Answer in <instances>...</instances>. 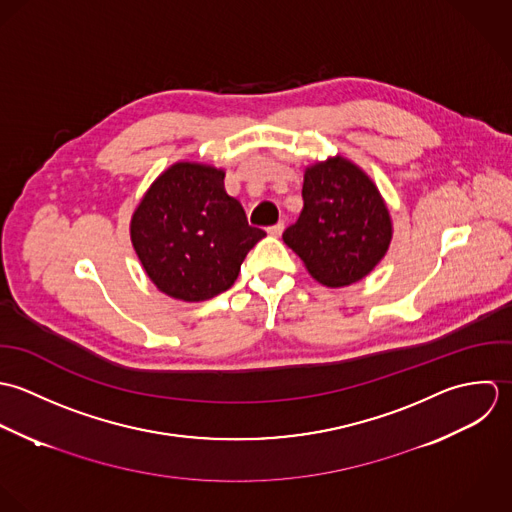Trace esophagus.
<instances>
[{"instance_id": "34e87169", "label": "esophagus", "mask_w": 512, "mask_h": 512, "mask_svg": "<svg viewBox=\"0 0 512 512\" xmlns=\"http://www.w3.org/2000/svg\"><path fill=\"white\" fill-rule=\"evenodd\" d=\"M283 229H285V223H283V221H279V223H275V225L267 227V233H269V235H273V237H279V235L283 233Z\"/></svg>"}]
</instances>
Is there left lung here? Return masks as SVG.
<instances>
[{
	"label": "left lung",
	"instance_id": "1",
	"mask_svg": "<svg viewBox=\"0 0 512 512\" xmlns=\"http://www.w3.org/2000/svg\"><path fill=\"white\" fill-rule=\"evenodd\" d=\"M305 207L283 241L326 287L364 279L392 241L390 211L374 182L352 162L330 158L305 172Z\"/></svg>",
	"mask_w": 512,
	"mask_h": 512
}]
</instances>
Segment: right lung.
<instances>
[{
	"mask_svg": "<svg viewBox=\"0 0 512 512\" xmlns=\"http://www.w3.org/2000/svg\"><path fill=\"white\" fill-rule=\"evenodd\" d=\"M225 172L180 162L146 192L130 223L136 255L166 295L198 303L225 293L265 231L227 196Z\"/></svg>",
	"mask_w": 512,
	"mask_h": 512,
	"instance_id": "right-lung-1",
	"label": "right lung"
}]
</instances>
